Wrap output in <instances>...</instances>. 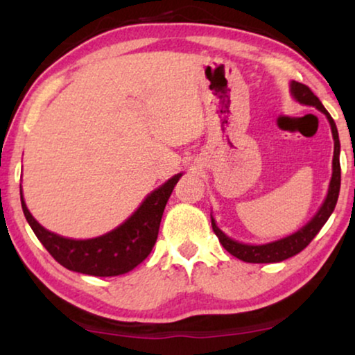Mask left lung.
<instances>
[{
  "label": "left lung",
  "mask_w": 355,
  "mask_h": 355,
  "mask_svg": "<svg viewBox=\"0 0 355 355\" xmlns=\"http://www.w3.org/2000/svg\"><path fill=\"white\" fill-rule=\"evenodd\" d=\"M291 94H293V96L299 101V103L315 106V108L322 111V113L327 116V119L329 121L333 140H334L331 181H329L327 198H324L323 205L320 207L317 215H315L304 227H300L297 232H294V234H291L288 237H283V239L279 241L268 242V244L250 245V244H242V242L231 239V237H227L225 232L216 226V223L211 216V227L213 231H215V234L218 236V239H220L221 245L225 247L231 255H234L236 259L247 261V263H276V261H283L286 259H289V257L297 255L299 252L304 250L305 247L312 242L313 237L318 234V231L322 230L324 223L328 221V218L331 216V213L338 202L339 187H341V164H339V150H341V145H339L336 124H334L331 114L324 110V106L322 105V101L318 100V96L315 95L307 85L293 80L291 82Z\"/></svg>",
  "instance_id": "1"
}]
</instances>
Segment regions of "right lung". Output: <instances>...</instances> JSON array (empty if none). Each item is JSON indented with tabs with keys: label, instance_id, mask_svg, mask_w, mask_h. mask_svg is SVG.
Segmentation results:
<instances>
[{
	"label": "right lung",
	"instance_id": "right-lung-1",
	"mask_svg": "<svg viewBox=\"0 0 355 355\" xmlns=\"http://www.w3.org/2000/svg\"><path fill=\"white\" fill-rule=\"evenodd\" d=\"M181 176L182 173L174 174L163 186L148 193L142 205L123 225L94 239L76 241L58 236L45 230L31 215L22 191L21 203L32 231L58 263L82 275L118 276L134 270L150 255L157 242L164 207Z\"/></svg>",
	"mask_w": 355,
	"mask_h": 355
}]
</instances>
